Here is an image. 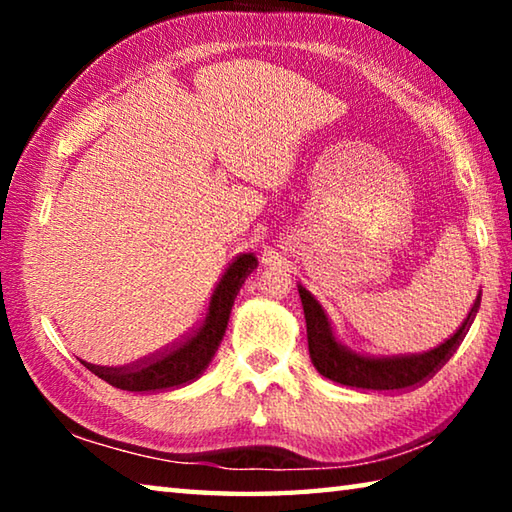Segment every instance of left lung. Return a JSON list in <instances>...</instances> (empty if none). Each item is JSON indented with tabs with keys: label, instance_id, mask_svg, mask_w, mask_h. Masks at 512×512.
<instances>
[{
	"label": "left lung",
	"instance_id": "left-lung-1",
	"mask_svg": "<svg viewBox=\"0 0 512 512\" xmlns=\"http://www.w3.org/2000/svg\"><path fill=\"white\" fill-rule=\"evenodd\" d=\"M298 291L307 320V343L311 363H314L323 377L343 386L363 388V391H402V388H411L433 375V372L452 357L456 345L463 341L467 327L472 323L474 311L479 307V298H476L470 314L463 320V325L445 343H440L438 348L424 354H413V357L372 359L348 352L341 343H336L325 311L320 309L316 298L302 287Z\"/></svg>",
	"mask_w": 512,
	"mask_h": 512
}]
</instances>
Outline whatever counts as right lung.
Wrapping results in <instances>:
<instances>
[{"label":"right lung","instance_id":"right-lung-1","mask_svg":"<svg viewBox=\"0 0 512 512\" xmlns=\"http://www.w3.org/2000/svg\"><path fill=\"white\" fill-rule=\"evenodd\" d=\"M257 266L255 255H239L235 262L228 266V271L216 284V289L210 298V305L201 323L196 325L194 332H189L185 339L169 345L151 357L131 363V366L108 368L94 366V363L83 361V366L94 375L108 381L121 391H167V388L185 386L194 381L212 361L216 348L228 327L230 309L235 302L237 291L244 282V277Z\"/></svg>","mask_w":512,"mask_h":512}]
</instances>
